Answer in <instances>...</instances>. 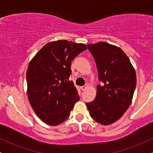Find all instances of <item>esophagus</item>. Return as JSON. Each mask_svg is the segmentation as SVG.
Here are the masks:
<instances>
[{
	"label": "esophagus",
	"instance_id": "obj_1",
	"mask_svg": "<svg viewBox=\"0 0 153 153\" xmlns=\"http://www.w3.org/2000/svg\"><path fill=\"white\" fill-rule=\"evenodd\" d=\"M88 88V85H83V86L81 87V90L82 91H85Z\"/></svg>",
	"mask_w": 153,
	"mask_h": 153
}]
</instances>
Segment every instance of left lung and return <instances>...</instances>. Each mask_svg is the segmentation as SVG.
Here are the masks:
<instances>
[{
  "label": "left lung",
  "mask_w": 153,
  "mask_h": 153,
  "mask_svg": "<svg viewBox=\"0 0 153 153\" xmlns=\"http://www.w3.org/2000/svg\"><path fill=\"white\" fill-rule=\"evenodd\" d=\"M96 63L99 80L96 99L86 106L90 116L103 125L117 122L130 106L137 77L129 57L119 47L99 42L87 45Z\"/></svg>",
  "instance_id": "left-lung-1"
}]
</instances>
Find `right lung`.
Segmentation results:
<instances>
[{
    "instance_id": "obj_1",
    "label": "right lung",
    "mask_w": 153,
    "mask_h": 153,
    "mask_svg": "<svg viewBox=\"0 0 153 153\" xmlns=\"http://www.w3.org/2000/svg\"><path fill=\"white\" fill-rule=\"evenodd\" d=\"M87 47L67 40L47 43L35 54L26 71L27 96L42 122L56 126L65 121L80 99L70 81L71 62Z\"/></svg>"
}]
</instances>
